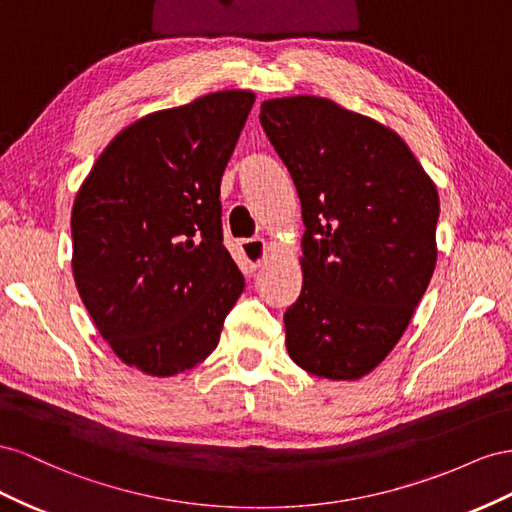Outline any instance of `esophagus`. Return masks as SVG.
Instances as JSON below:
<instances>
[{"instance_id": "obj_1", "label": "esophagus", "mask_w": 512, "mask_h": 512, "mask_svg": "<svg viewBox=\"0 0 512 512\" xmlns=\"http://www.w3.org/2000/svg\"><path fill=\"white\" fill-rule=\"evenodd\" d=\"M238 248H240V253L246 261V266L251 270H257L268 259V244L261 238L242 240V242H238Z\"/></svg>"}]
</instances>
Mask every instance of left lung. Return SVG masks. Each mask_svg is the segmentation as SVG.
<instances>
[{
  "label": "left lung",
  "instance_id": "8db88e82",
  "mask_svg": "<svg viewBox=\"0 0 512 512\" xmlns=\"http://www.w3.org/2000/svg\"><path fill=\"white\" fill-rule=\"evenodd\" d=\"M302 206V291L285 311L300 369L354 382L410 326L437 261L440 197L392 128L321 96L261 102Z\"/></svg>",
  "mask_w": 512,
  "mask_h": 512
}]
</instances>
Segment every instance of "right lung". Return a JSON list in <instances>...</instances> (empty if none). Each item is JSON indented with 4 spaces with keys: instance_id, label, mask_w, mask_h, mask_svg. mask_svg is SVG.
<instances>
[{
    "instance_id": "obj_1",
    "label": "right lung",
    "mask_w": 512,
    "mask_h": 512,
    "mask_svg": "<svg viewBox=\"0 0 512 512\" xmlns=\"http://www.w3.org/2000/svg\"><path fill=\"white\" fill-rule=\"evenodd\" d=\"M255 94L212 92L111 139L72 206V276L113 354L152 377L197 367L244 276L223 244L221 178Z\"/></svg>"
}]
</instances>
